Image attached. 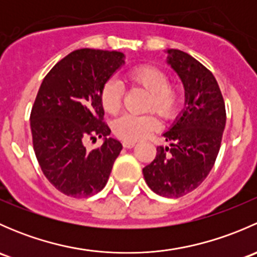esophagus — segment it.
<instances>
[{"label":"esophagus","mask_w":257,"mask_h":257,"mask_svg":"<svg viewBox=\"0 0 257 257\" xmlns=\"http://www.w3.org/2000/svg\"><path fill=\"white\" fill-rule=\"evenodd\" d=\"M134 145H136V142H131V141H124L123 142V147L124 148H128V149L133 148Z\"/></svg>","instance_id":"esophagus-1"}]
</instances>
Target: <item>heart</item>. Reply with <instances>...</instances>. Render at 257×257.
Listing matches in <instances>:
<instances>
[{"label": "heart", "instance_id": "1", "mask_svg": "<svg viewBox=\"0 0 257 257\" xmlns=\"http://www.w3.org/2000/svg\"><path fill=\"white\" fill-rule=\"evenodd\" d=\"M126 79L133 87L147 92L144 110H152L162 119H172L177 115L181 103V88L169 83V77L163 69L152 64H142L132 69ZM123 100V88L115 79L104 83L100 90V102L103 109L109 114L119 112ZM158 128V121L150 114L131 115L125 114L116 119L113 132L123 141L137 142L145 138Z\"/></svg>", "mask_w": 257, "mask_h": 257}]
</instances>
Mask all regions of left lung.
<instances>
[{
    "instance_id": "1",
    "label": "left lung",
    "mask_w": 257,
    "mask_h": 257,
    "mask_svg": "<svg viewBox=\"0 0 257 257\" xmlns=\"http://www.w3.org/2000/svg\"><path fill=\"white\" fill-rule=\"evenodd\" d=\"M167 63L185 89V107L165 132L169 147L143 169L145 183L158 195L180 198L198 188L219 154L226 112L221 90L211 72L190 54L168 49Z\"/></svg>"
}]
</instances>
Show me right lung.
Masks as SVG:
<instances>
[{"instance_id":"obj_1","label":"right lung","mask_w":257,"mask_h":257,"mask_svg":"<svg viewBox=\"0 0 257 257\" xmlns=\"http://www.w3.org/2000/svg\"><path fill=\"white\" fill-rule=\"evenodd\" d=\"M123 64L121 52L77 49L41 84L30 118L33 149L45 177L64 195H94L109 179L123 147L108 138L100 90ZM97 138H103V144L88 150L86 139Z\"/></svg>"}]
</instances>
